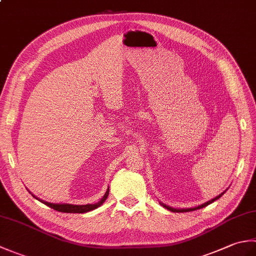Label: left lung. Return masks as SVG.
<instances>
[{
    "instance_id": "8db88e82",
    "label": "left lung",
    "mask_w": 256,
    "mask_h": 256,
    "mask_svg": "<svg viewBox=\"0 0 256 256\" xmlns=\"http://www.w3.org/2000/svg\"><path fill=\"white\" fill-rule=\"evenodd\" d=\"M226 192H224L222 194H220L219 196H216V198H214V199H211V200H209V201H206V202H204V204H200V206H194V208H187V209H175V208H172V206H166V204H160L162 206H165L166 209H168L170 211H172V212H189V211H194V210H197V209H201V208H204V206H206L208 204H212L214 202V201H216V199H219L222 194H224Z\"/></svg>"
}]
</instances>
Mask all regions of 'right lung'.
Instances as JSON below:
<instances>
[{"mask_svg":"<svg viewBox=\"0 0 256 256\" xmlns=\"http://www.w3.org/2000/svg\"><path fill=\"white\" fill-rule=\"evenodd\" d=\"M34 196V194H32ZM108 196V188L106 190V192L104 194V196H103L102 199L99 201V202L96 204H50V202H47V201H44V200H40L36 198L35 196L34 197L36 199H38L40 201V202L45 204L46 206H50V208H52L54 210L56 211H60V212H67V214H84V212H88V211H91V210H94L96 209L98 206H100L104 201L106 200Z\"/></svg>","mask_w":256,"mask_h":256,"instance_id":"obj_1","label":"right lung"}]
</instances>
